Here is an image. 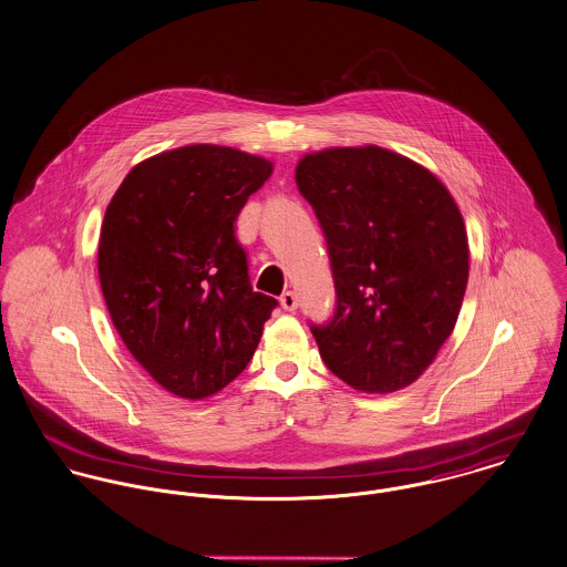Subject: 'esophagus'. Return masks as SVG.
Instances as JSON below:
<instances>
[{
	"instance_id": "obj_1",
	"label": "esophagus",
	"mask_w": 567,
	"mask_h": 567,
	"mask_svg": "<svg viewBox=\"0 0 567 567\" xmlns=\"http://www.w3.org/2000/svg\"><path fill=\"white\" fill-rule=\"evenodd\" d=\"M280 305L285 310H296L298 308V296L293 291H287L280 296Z\"/></svg>"
}]
</instances>
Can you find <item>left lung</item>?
I'll list each match as a JSON object with an SVG mask.
<instances>
[{"label": "left lung", "mask_w": 567, "mask_h": 567, "mask_svg": "<svg viewBox=\"0 0 567 567\" xmlns=\"http://www.w3.org/2000/svg\"><path fill=\"white\" fill-rule=\"evenodd\" d=\"M296 183L337 287L332 321L310 328L323 362L355 391L410 386L451 337L468 285L455 198L430 168L375 144L306 153Z\"/></svg>", "instance_id": "left-lung-1"}]
</instances>
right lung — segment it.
<instances>
[{
  "label": "right lung",
  "mask_w": 567,
  "mask_h": 567,
  "mask_svg": "<svg viewBox=\"0 0 567 567\" xmlns=\"http://www.w3.org/2000/svg\"><path fill=\"white\" fill-rule=\"evenodd\" d=\"M274 164L187 144L135 164L99 237L107 312L140 367L181 399L228 386L250 362L276 300L252 291L235 219Z\"/></svg>",
  "instance_id": "right-lung-1"
}]
</instances>
